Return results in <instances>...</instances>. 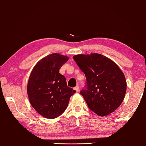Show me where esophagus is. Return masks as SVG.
<instances>
[{
  "mask_svg": "<svg viewBox=\"0 0 146 146\" xmlns=\"http://www.w3.org/2000/svg\"><path fill=\"white\" fill-rule=\"evenodd\" d=\"M74 90H75L76 92H78L79 91V86H76L75 88H74Z\"/></svg>",
  "mask_w": 146,
  "mask_h": 146,
  "instance_id": "1",
  "label": "esophagus"
}]
</instances>
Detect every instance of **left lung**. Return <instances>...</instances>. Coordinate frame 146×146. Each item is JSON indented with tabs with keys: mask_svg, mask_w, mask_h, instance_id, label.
Returning <instances> with one entry per match:
<instances>
[{
	"mask_svg": "<svg viewBox=\"0 0 146 146\" xmlns=\"http://www.w3.org/2000/svg\"><path fill=\"white\" fill-rule=\"evenodd\" d=\"M86 78L80 92L89 109L98 116L113 112L121 104L126 91L125 77L119 67L102 54L73 56Z\"/></svg>",
	"mask_w": 146,
	"mask_h": 146,
	"instance_id": "1",
	"label": "left lung"
}]
</instances>
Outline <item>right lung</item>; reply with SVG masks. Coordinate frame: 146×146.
Instances as JSON below:
<instances>
[{"instance_id":"right-lung-1","label":"right lung","mask_w":146,"mask_h":146,"mask_svg":"<svg viewBox=\"0 0 146 146\" xmlns=\"http://www.w3.org/2000/svg\"><path fill=\"white\" fill-rule=\"evenodd\" d=\"M68 60L60 54H49L37 62L30 74L27 85L29 101L38 113L48 119L60 116L76 92L67 86L65 78L59 73Z\"/></svg>"}]
</instances>
